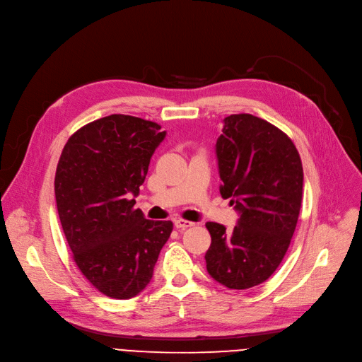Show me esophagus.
Returning <instances> with one entry per match:
<instances>
[{
	"mask_svg": "<svg viewBox=\"0 0 362 362\" xmlns=\"http://www.w3.org/2000/svg\"><path fill=\"white\" fill-rule=\"evenodd\" d=\"M174 225H175V228H178V229H187V228L194 226L196 223H194V222H189V221H184V219H177V221L174 222Z\"/></svg>",
	"mask_w": 362,
	"mask_h": 362,
	"instance_id": "34e87169",
	"label": "esophagus"
}]
</instances>
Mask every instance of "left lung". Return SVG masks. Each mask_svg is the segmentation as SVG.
<instances>
[{
  "instance_id": "obj_1",
  "label": "left lung",
  "mask_w": 362,
  "mask_h": 362,
  "mask_svg": "<svg viewBox=\"0 0 362 362\" xmlns=\"http://www.w3.org/2000/svg\"><path fill=\"white\" fill-rule=\"evenodd\" d=\"M223 199L238 211L230 232L207 222L209 274L229 289H248L279 267L298 222L304 173L298 151L278 127L251 114L223 119L216 141Z\"/></svg>"
}]
</instances>
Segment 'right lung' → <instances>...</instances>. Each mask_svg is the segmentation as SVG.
Here are the masks:
<instances>
[{"label": "right lung", "instance_id": "add662e5", "mask_svg": "<svg viewBox=\"0 0 362 362\" xmlns=\"http://www.w3.org/2000/svg\"><path fill=\"white\" fill-rule=\"evenodd\" d=\"M160 125L114 114L81 127L64 146L55 200L76 264L102 293L129 300L153 276L171 221H148L134 197L163 141Z\"/></svg>", "mask_w": 362, "mask_h": 362}]
</instances>
